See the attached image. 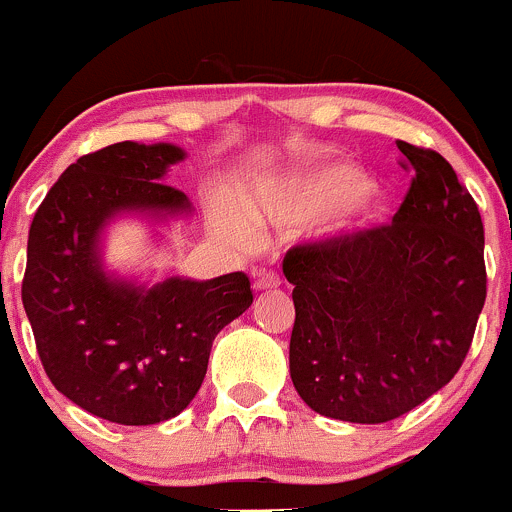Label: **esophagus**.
I'll use <instances>...</instances> for the list:
<instances>
[{
  "instance_id": "obj_1",
  "label": "esophagus",
  "mask_w": 512,
  "mask_h": 512,
  "mask_svg": "<svg viewBox=\"0 0 512 512\" xmlns=\"http://www.w3.org/2000/svg\"><path fill=\"white\" fill-rule=\"evenodd\" d=\"M280 287V275L277 272H257L255 277V289H275Z\"/></svg>"
}]
</instances>
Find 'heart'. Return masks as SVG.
Segmentation results:
<instances>
[{"label": "heart", "instance_id": "heart-1", "mask_svg": "<svg viewBox=\"0 0 512 512\" xmlns=\"http://www.w3.org/2000/svg\"><path fill=\"white\" fill-rule=\"evenodd\" d=\"M361 173L349 165H319L304 173L270 178L257 188L255 203L275 213L307 215L327 213L339 203V223L352 225L371 215V193L361 188Z\"/></svg>", "mask_w": 512, "mask_h": 512}]
</instances>
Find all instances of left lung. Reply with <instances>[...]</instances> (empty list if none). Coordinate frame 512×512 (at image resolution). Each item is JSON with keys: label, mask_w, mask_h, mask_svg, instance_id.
<instances>
[{"label": "left lung", "mask_w": 512, "mask_h": 512, "mask_svg": "<svg viewBox=\"0 0 512 512\" xmlns=\"http://www.w3.org/2000/svg\"><path fill=\"white\" fill-rule=\"evenodd\" d=\"M396 146L414 178L391 225L294 245L282 262L294 285L292 384L339 421H394L443 389L485 304L476 200L441 153Z\"/></svg>", "instance_id": "1"}]
</instances>
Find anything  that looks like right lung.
Segmentation results:
<instances>
[{
  "label": "right lung",
  "instance_id": "add662e5",
  "mask_svg": "<svg viewBox=\"0 0 512 512\" xmlns=\"http://www.w3.org/2000/svg\"><path fill=\"white\" fill-rule=\"evenodd\" d=\"M183 160L170 143L123 141L61 173L29 227L22 302L51 384L84 411L123 426L178 416L205 379L220 329L252 304L245 272L146 289L108 280L98 230L118 210L183 213V190L163 183Z\"/></svg>",
  "mask_w": 512,
  "mask_h": 512
}]
</instances>
